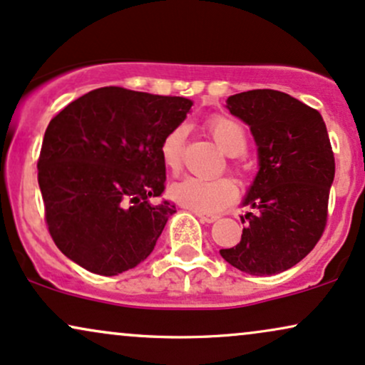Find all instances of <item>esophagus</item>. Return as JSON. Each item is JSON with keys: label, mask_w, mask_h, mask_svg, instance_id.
Wrapping results in <instances>:
<instances>
[{"label": "esophagus", "mask_w": 365, "mask_h": 365, "mask_svg": "<svg viewBox=\"0 0 365 365\" xmlns=\"http://www.w3.org/2000/svg\"><path fill=\"white\" fill-rule=\"evenodd\" d=\"M197 217H199L202 222H214L219 219V216H216V214H200V212H197Z\"/></svg>", "instance_id": "34e87169"}]
</instances>
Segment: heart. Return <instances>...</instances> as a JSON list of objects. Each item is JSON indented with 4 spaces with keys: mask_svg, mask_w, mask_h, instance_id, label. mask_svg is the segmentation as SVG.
<instances>
[{
    "mask_svg": "<svg viewBox=\"0 0 365 365\" xmlns=\"http://www.w3.org/2000/svg\"><path fill=\"white\" fill-rule=\"evenodd\" d=\"M207 130L216 144L227 156H241L248 148V134L245 125L236 118L214 115L207 120ZM187 129L177 125L161 140L160 156L163 166L173 175L182 170ZM240 168V165H236ZM170 197L177 204L200 214H216L235 202L238 190L230 178L202 180L187 177L170 187Z\"/></svg>",
    "mask_w": 365,
    "mask_h": 365,
    "instance_id": "1",
    "label": "heart"
}]
</instances>
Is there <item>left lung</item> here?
<instances>
[{
  "label": "left lung",
  "mask_w": 365,
  "mask_h": 365,
  "mask_svg": "<svg viewBox=\"0 0 365 365\" xmlns=\"http://www.w3.org/2000/svg\"><path fill=\"white\" fill-rule=\"evenodd\" d=\"M227 110L250 125L258 173L243 205L241 241L221 257L250 275L291 269L316 247L328 217L335 158L322 113L277 90H250L227 98Z\"/></svg>",
  "instance_id": "obj_1"
}]
</instances>
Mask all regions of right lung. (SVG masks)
I'll use <instances>...</instances> for the list:
<instances>
[{
	"label": "right lung",
	"mask_w": 365,
	"mask_h": 365,
	"mask_svg": "<svg viewBox=\"0 0 365 365\" xmlns=\"http://www.w3.org/2000/svg\"><path fill=\"white\" fill-rule=\"evenodd\" d=\"M192 102L96 88L64 107L43 134L38 156L46 222L69 260L98 275L134 269L155 250L175 204L165 190L161 140Z\"/></svg>",
	"instance_id": "obj_1"
}]
</instances>
